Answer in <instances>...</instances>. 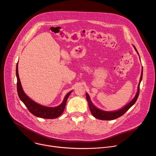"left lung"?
Segmentation results:
<instances>
[{"mask_svg": "<svg viewBox=\"0 0 156 156\" xmlns=\"http://www.w3.org/2000/svg\"><path fill=\"white\" fill-rule=\"evenodd\" d=\"M135 50L137 52V53L138 54L139 56V54L138 53V51L137 50V49L133 45ZM140 58V57H139ZM142 75H143V68H142V71H141V75H140V80H139V83L138 84V87H137V91L136 95L133 97V98L126 105H125L124 107H123L122 108L119 109L117 110H113V111H105V110H101L98 108H97L93 103H92L90 97L89 96V95L87 93H86V98H87V100L88 101V107H89V109L92 114V115L95 117L96 119H100V120H114L120 117H121L122 115H123L124 113H125L131 107H132L134 103H136V101H137L138 97H139V87H140V82L142 80Z\"/></svg>", "mask_w": 156, "mask_h": 156, "instance_id": "left-lung-1", "label": "left lung"}]
</instances>
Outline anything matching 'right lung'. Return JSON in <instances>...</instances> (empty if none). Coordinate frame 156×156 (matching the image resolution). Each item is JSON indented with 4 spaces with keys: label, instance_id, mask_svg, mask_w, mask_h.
Returning a JSON list of instances; mask_svg holds the SVG:
<instances>
[{
    "label": "right lung",
    "instance_id": "obj_1",
    "mask_svg": "<svg viewBox=\"0 0 156 156\" xmlns=\"http://www.w3.org/2000/svg\"><path fill=\"white\" fill-rule=\"evenodd\" d=\"M16 77L17 90L19 97L20 100L24 103V105L26 106V107L28 108L29 111L31 113L33 114L36 117L48 119H56L63 113L65 108L68 98L71 94V93L73 91V90L70 91L67 93L63 99V101H62L59 105L55 107H46L35 102L32 99L30 98L24 93L18 73V63L16 65Z\"/></svg>",
    "mask_w": 156,
    "mask_h": 156
}]
</instances>
